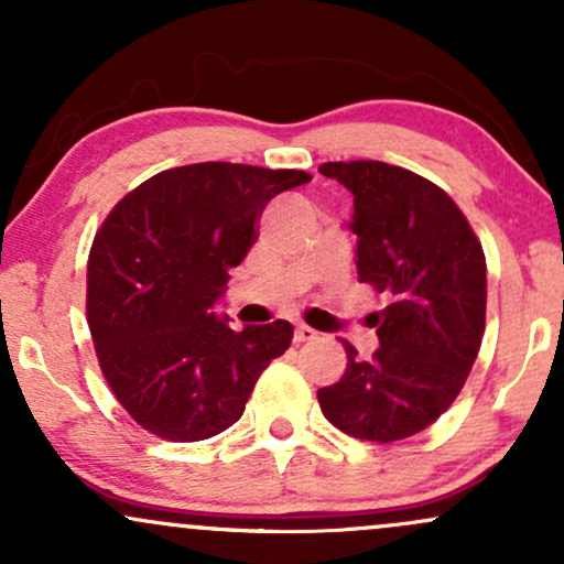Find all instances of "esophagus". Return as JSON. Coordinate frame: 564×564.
<instances>
[{"instance_id":"1","label":"esophagus","mask_w":564,"mask_h":564,"mask_svg":"<svg viewBox=\"0 0 564 564\" xmlns=\"http://www.w3.org/2000/svg\"><path fill=\"white\" fill-rule=\"evenodd\" d=\"M315 339H318V332H315V328H310V326H296L294 328L296 345H304V341H315Z\"/></svg>"}]
</instances>
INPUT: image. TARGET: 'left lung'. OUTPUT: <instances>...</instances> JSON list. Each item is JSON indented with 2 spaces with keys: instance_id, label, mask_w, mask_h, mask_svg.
<instances>
[{
  "instance_id": "8db88e82",
  "label": "left lung",
  "mask_w": 564,
  "mask_h": 564,
  "mask_svg": "<svg viewBox=\"0 0 564 564\" xmlns=\"http://www.w3.org/2000/svg\"><path fill=\"white\" fill-rule=\"evenodd\" d=\"M321 174L352 193L358 278L390 304L379 349L318 390L323 416L349 437L394 443L437 422L462 392L485 334V254L443 187L384 164L328 161Z\"/></svg>"
}]
</instances>
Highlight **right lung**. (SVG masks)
Instances as JSON below:
<instances>
[{"label":"right lung","mask_w":564,"mask_h":564,"mask_svg":"<svg viewBox=\"0 0 564 564\" xmlns=\"http://www.w3.org/2000/svg\"><path fill=\"white\" fill-rule=\"evenodd\" d=\"M304 183L310 174L300 170L174 166L127 193L97 230L89 332L102 377L142 430L172 443L219 435L289 349V321L232 332L215 304L257 241L264 206Z\"/></svg>","instance_id":"right-lung-1"}]
</instances>
